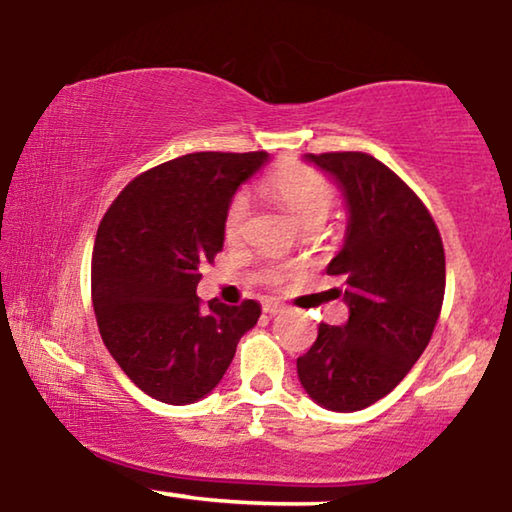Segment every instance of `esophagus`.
I'll return each instance as SVG.
<instances>
[{
  "label": "esophagus",
  "instance_id": "34e87169",
  "mask_svg": "<svg viewBox=\"0 0 512 512\" xmlns=\"http://www.w3.org/2000/svg\"><path fill=\"white\" fill-rule=\"evenodd\" d=\"M282 310H284V305L280 301H272V298H268V301H263V313L277 315V313H282Z\"/></svg>",
  "mask_w": 512,
  "mask_h": 512
}]
</instances>
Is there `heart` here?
Segmentation results:
<instances>
[{
  "instance_id": "b5f03b06",
  "label": "heart",
  "mask_w": 512,
  "mask_h": 512,
  "mask_svg": "<svg viewBox=\"0 0 512 512\" xmlns=\"http://www.w3.org/2000/svg\"><path fill=\"white\" fill-rule=\"evenodd\" d=\"M265 190L272 195L303 228H317L334 207V188L322 174L298 162H284L265 178ZM249 202L244 195H235L223 214V235L228 242L240 240L247 223ZM280 272H272L270 280H280Z\"/></svg>"
}]
</instances>
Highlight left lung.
Returning <instances> with one entry per match:
<instances>
[{
    "instance_id": "8db88e82",
    "label": "left lung",
    "mask_w": 512,
    "mask_h": 512,
    "mask_svg": "<svg viewBox=\"0 0 512 512\" xmlns=\"http://www.w3.org/2000/svg\"><path fill=\"white\" fill-rule=\"evenodd\" d=\"M341 185L348 232L327 272L341 277L343 327L320 324L296 360L305 393L331 411L386 397L433 336L444 301L440 230L414 190L367 152L305 155Z\"/></svg>"
}]
</instances>
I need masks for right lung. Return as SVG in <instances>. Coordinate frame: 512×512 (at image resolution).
Instances as JSON below:
<instances>
[{
	"label": "right lung",
	"mask_w": 512,
	"mask_h": 512,
	"mask_svg": "<svg viewBox=\"0 0 512 512\" xmlns=\"http://www.w3.org/2000/svg\"><path fill=\"white\" fill-rule=\"evenodd\" d=\"M268 152H192L143 171L119 192L96 232L91 301L101 338L145 395L202 400L218 386L261 305L195 294L223 249V214Z\"/></svg>",
	"instance_id": "1"
}]
</instances>
